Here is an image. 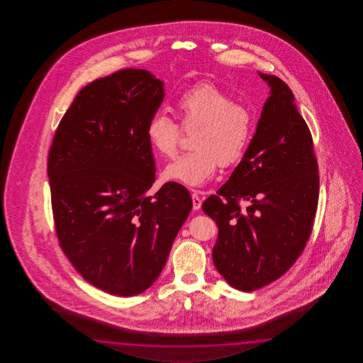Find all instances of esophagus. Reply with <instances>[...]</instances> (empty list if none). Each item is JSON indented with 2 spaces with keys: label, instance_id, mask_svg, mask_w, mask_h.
Returning a JSON list of instances; mask_svg holds the SVG:
<instances>
[{
  "label": "esophagus",
  "instance_id": "obj_1",
  "mask_svg": "<svg viewBox=\"0 0 363 363\" xmlns=\"http://www.w3.org/2000/svg\"><path fill=\"white\" fill-rule=\"evenodd\" d=\"M192 203L193 210H199V208H201V205H202V201H201L200 196H199L196 192L192 194Z\"/></svg>",
  "mask_w": 363,
  "mask_h": 363
}]
</instances>
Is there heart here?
Listing matches in <instances>:
<instances>
[{
  "label": "heart",
  "instance_id": "heart-1",
  "mask_svg": "<svg viewBox=\"0 0 363 363\" xmlns=\"http://www.w3.org/2000/svg\"><path fill=\"white\" fill-rule=\"evenodd\" d=\"M180 124L164 113L149 119L147 138L157 155L172 158L178 153L183 130H194L192 152L170 163L163 177L189 186L205 184L218 170L239 164L253 138L255 121L247 105L211 82H201L182 93L175 102ZM182 127L180 128L179 125Z\"/></svg>",
  "mask_w": 363,
  "mask_h": 363
}]
</instances>
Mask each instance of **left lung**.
Segmentation results:
<instances>
[{
    "label": "left lung",
    "mask_w": 363,
    "mask_h": 363,
    "mask_svg": "<svg viewBox=\"0 0 363 363\" xmlns=\"http://www.w3.org/2000/svg\"><path fill=\"white\" fill-rule=\"evenodd\" d=\"M247 155L202 210L218 224L216 270L233 288L252 292L289 270L313 231L319 172L311 132L278 77ZM244 203L246 206L242 207Z\"/></svg>",
    "instance_id": "left-lung-1"
}]
</instances>
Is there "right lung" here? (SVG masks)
Listing matches in <instances>:
<instances>
[{
  "label": "right lung",
  "mask_w": 363,
  "mask_h": 363,
  "mask_svg": "<svg viewBox=\"0 0 363 363\" xmlns=\"http://www.w3.org/2000/svg\"><path fill=\"white\" fill-rule=\"evenodd\" d=\"M163 84L147 69H123L77 93L48 155L55 233L63 253L92 286L116 296L141 294L162 272L192 208L186 188L155 194L149 119Z\"/></svg>",
  "instance_id": "add662e5"
}]
</instances>
